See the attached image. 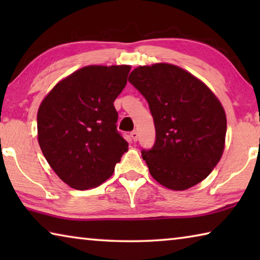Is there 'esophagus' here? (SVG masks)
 Masks as SVG:
<instances>
[{
	"label": "esophagus",
	"mask_w": 260,
	"mask_h": 260,
	"mask_svg": "<svg viewBox=\"0 0 260 260\" xmlns=\"http://www.w3.org/2000/svg\"><path fill=\"white\" fill-rule=\"evenodd\" d=\"M131 138H132V140L134 141V142H136V141H138V139H139V133L136 131H134V132H132L131 133Z\"/></svg>",
	"instance_id": "esophagus-1"
}]
</instances>
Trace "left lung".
Masks as SVG:
<instances>
[{"label": "left lung", "instance_id": "8db88e82", "mask_svg": "<svg viewBox=\"0 0 260 260\" xmlns=\"http://www.w3.org/2000/svg\"><path fill=\"white\" fill-rule=\"evenodd\" d=\"M128 81L147 100L156 128L150 150H142L152 178L172 190L200 183L225 148L226 113L200 79L179 67H139Z\"/></svg>", "mask_w": 260, "mask_h": 260}]
</instances>
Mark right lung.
<instances>
[{
    "mask_svg": "<svg viewBox=\"0 0 260 260\" xmlns=\"http://www.w3.org/2000/svg\"><path fill=\"white\" fill-rule=\"evenodd\" d=\"M129 65H89L52 88L38 111V141L60 180L78 190L113 174L128 150L117 131L113 102L127 83Z\"/></svg>",
    "mask_w": 260,
    "mask_h": 260,
    "instance_id": "right-lung-1",
    "label": "right lung"
}]
</instances>
